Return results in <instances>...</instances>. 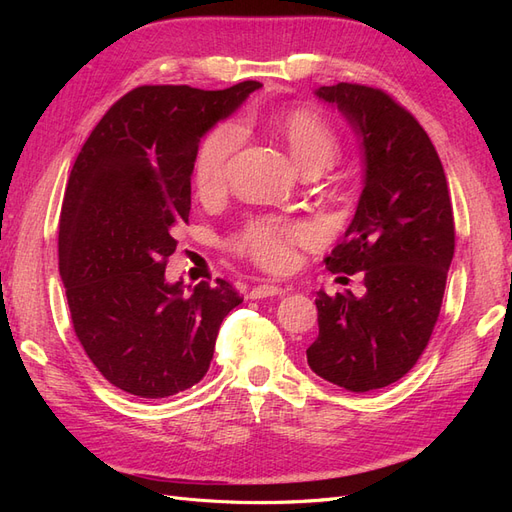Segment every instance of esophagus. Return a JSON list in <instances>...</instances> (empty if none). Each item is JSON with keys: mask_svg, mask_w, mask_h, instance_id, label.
I'll return each instance as SVG.
<instances>
[{"mask_svg": "<svg viewBox=\"0 0 512 512\" xmlns=\"http://www.w3.org/2000/svg\"><path fill=\"white\" fill-rule=\"evenodd\" d=\"M286 288L273 284H258L250 290V299H267V297H282Z\"/></svg>", "mask_w": 512, "mask_h": 512, "instance_id": "esophagus-1", "label": "esophagus"}]
</instances>
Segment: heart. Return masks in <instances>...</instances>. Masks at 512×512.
Listing matches in <instances>:
<instances>
[{
    "instance_id": "obj_1",
    "label": "heart",
    "mask_w": 512,
    "mask_h": 512,
    "mask_svg": "<svg viewBox=\"0 0 512 512\" xmlns=\"http://www.w3.org/2000/svg\"><path fill=\"white\" fill-rule=\"evenodd\" d=\"M275 128L292 151L294 160L307 168H327L339 153V138L331 123L314 108L297 106L275 115ZM241 128L222 123L200 141L194 156V185L200 196H218L228 181V162L239 147ZM312 239V228L286 220H256L237 241L239 250L267 269H286L294 260V247Z\"/></svg>"
}]
</instances>
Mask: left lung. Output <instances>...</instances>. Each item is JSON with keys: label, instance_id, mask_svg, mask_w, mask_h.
<instances>
[{"label": "left lung", "instance_id": "obj_1", "mask_svg": "<svg viewBox=\"0 0 512 512\" xmlns=\"http://www.w3.org/2000/svg\"><path fill=\"white\" fill-rule=\"evenodd\" d=\"M314 94L344 115L363 153L359 205L324 262L331 273L361 271L365 292H316L307 365L367 393L404 378L429 342L455 252L453 205L436 147L391 96L354 83Z\"/></svg>", "mask_w": 512, "mask_h": 512}]
</instances>
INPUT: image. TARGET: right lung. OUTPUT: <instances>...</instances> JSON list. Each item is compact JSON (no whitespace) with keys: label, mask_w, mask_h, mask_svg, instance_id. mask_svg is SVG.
<instances>
[{"label":"right lung","mask_w":512,"mask_h":512,"mask_svg":"<svg viewBox=\"0 0 512 512\" xmlns=\"http://www.w3.org/2000/svg\"><path fill=\"white\" fill-rule=\"evenodd\" d=\"M262 85H143L89 134L59 220V275L74 333L117 389L162 399L203 380L220 324L243 299L226 280H166L190 218L200 138Z\"/></svg>","instance_id":"add662e5"}]
</instances>
